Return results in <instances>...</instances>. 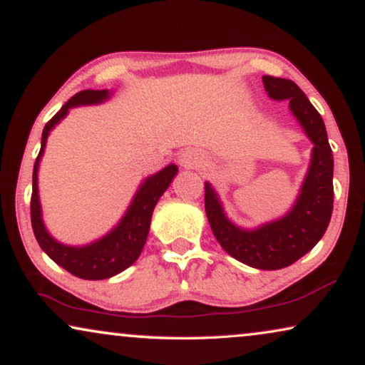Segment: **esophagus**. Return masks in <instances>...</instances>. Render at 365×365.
Segmentation results:
<instances>
[{"label":"esophagus","mask_w":365,"mask_h":365,"mask_svg":"<svg viewBox=\"0 0 365 365\" xmlns=\"http://www.w3.org/2000/svg\"><path fill=\"white\" fill-rule=\"evenodd\" d=\"M178 162H180V165L183 168H197V167H200V163L203 162V158L197 150H192V148H188V150H183L180 153V157H178Z\"/></svg>","instance_id":"34e87169"}]
</instances>
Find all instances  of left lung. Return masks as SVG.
I'll return each mask as SVG.
<instances>
[{"mask_svg":"<svg viewBox=\"0 0 365 365\" xmlns=\"http://www.w3.org/2000/svg\"><path fill=\"white\" fill-rule=\"evenodd\" d=\"M266 94L273 101H289V110L312 143L311 162L294 205L281 218L255 228H243L228 218L217 190L205 182V210L222 248L256 269L286 268L311 251L324 236L334 202V158L326 125L304 92L289 79L263 76Z\"/></svg>","mask_w":365,"mask_h":365,"instance_id":"left-lung-1","label":"left lung"}]
</instances>
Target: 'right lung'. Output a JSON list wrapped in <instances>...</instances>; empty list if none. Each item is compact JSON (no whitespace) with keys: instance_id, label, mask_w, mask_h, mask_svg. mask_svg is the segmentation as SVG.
Masks as SVG:
<instances>
[{"instance_id":"right-lung-1","label":"right lung","mask_w":365,"mask_h":365,"mask_svg":"<svg viewBox=\"0 0 365 365\" xmlns=\"http://www.w3.org/2000/svg\"><path fill=\"white\" fill-rule=\"evenodd\" d=\"M114 91L102 89H86L71 97L61 110L46 124L41 137V150L36 158L33 170V195H31V225L36 240L41 250L59 264L61 268L69 271L71 274L78 276L82 279H107L112 276L122 273L135 263L140 256L143 245H145L148 232H150V222L153 208L165 190L170 187L173 178H175L178 167L175 163L163 167L153 175H148L138 185L135 195H133L129 207L122 218L110 228L106 235L86 245H66L56 240L49 230L46 228L43 220V207L39 200V187H38V173L39 163L44 155L46 142L51 130L69 114L73 107L81 106H97L102 102L109 101Z\"/></svg>"}]
</instances>
